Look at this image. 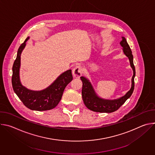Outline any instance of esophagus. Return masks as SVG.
I'll return each mask as SVG.
<instances>
[{
    "label": "esophagus",
    "instance_id": "34e87169",
    "mask_svg": "<svg viewBox=\"0 0 155 155\" xmlns=\"http://www.w3.org/2000/svg\"><path fill=\"white\" fill-rule=\"evenodd\" d=\"M72 74L74 77L80 78L83 74V69L80 65H77L72 70Z\"/></svg>",
    "mask_w": 155,
    "mask_h": 155
}]
</instances>
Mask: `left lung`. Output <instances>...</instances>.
Wrapping results in <instances>:
<instances>
[{
	"label": "left lung",
	"mask_w": 155,
	"mask_h": 155,
	"mask_svg": "<svg viewBox=\"0 0 155 155\" xmlns=\"http://www.w3.org/2000/svg\"><path fill=\"white\" fill-rule=\"evenodd\" d=\"M123 47L124 53L128 57L131 68L133 70V76L132 78V86L130 90L123 97L115 100H105L99 97L93 89V87L89 81L84 77H80L83 82L82 87V98L86 107L92 111L101 113H111L117 110L130 97L134 89V77L136 75V70L133 62V55L129 45L124 37H122L120 42Z\"/></svg>",
	"instance_id": "8db88e82"
}]
</instances>
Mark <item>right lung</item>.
<instances>
[{
    "label": "right lung",
    "instance_id": "obj_1",
    "mask_svg": "<svg viewBox=\"0 0 155 155\" xmlns=\"http://www.w3.org/2000/svg\"><path fill=\"white\" fill-rule=\"evenodd\" d=\"M28 37L18 48L16 58L13 63L12 83L13 89L18 97L28 108L37 111H44L54 108L59 104L65 87L73 79L72 71L62 74L49 87L40 91L28 90L21 84L19 71L21 53L26 46Z\"/></svg>",
    "mask_w": 155,
    "mask_h": 155
}]
</instances>
